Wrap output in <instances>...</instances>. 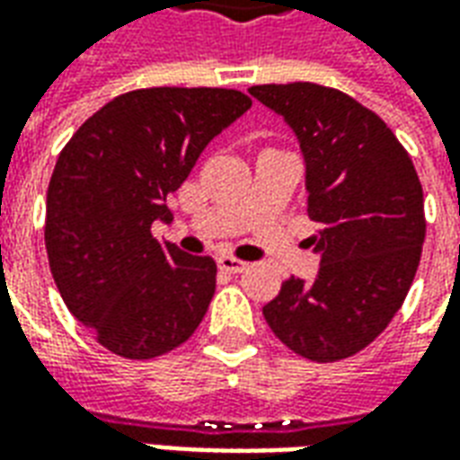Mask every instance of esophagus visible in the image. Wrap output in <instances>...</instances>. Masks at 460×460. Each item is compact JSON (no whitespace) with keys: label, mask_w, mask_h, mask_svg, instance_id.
I'll return each instance as SVG.
<instances>
[{"label":"esophagus","mask_w":460,"mask_h":460,"mask_svg":"<svg viewBox=\"0 0 460 460\" xmlns=\"http://www.w3.org/2000/svg\"><path fill=\"white\" fill-rule=\"evenodd\" d=\"M217 266H219V270H226V273H241V270L249 269V263H243L239 259H231V256H219Z\"/></svg>","instance_id":"1"}]
</instances>
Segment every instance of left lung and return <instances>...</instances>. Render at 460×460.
<instances>
[{"label": "left lung", "instance_id": "8db88e82", "mask_svg": "<svg viewBox=\"0 0 460 460\" xmlns=\"http://www.w3.org/2000/svg\"><path fill=\"white\" fill-rule=\"evenodd\" d=\"M280 115L305 162V243L313 280L288 279L263 305L273 335L300 357L335 362L359 352L402 308L426 236L424 191L411 157L369 108L318 84L253 85Z\"/></svg>", "mask_w": 460, "mask_h": 460}]
</instances>
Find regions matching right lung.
Instances as JSON below:
<instances>
[{
	"label": "right lung",
	"mask_w": 460,
	"mask_h": 460,
	"mask_svg": "<svg viewBox=\"0 0 460 460\" xmlns=\"http://www.w3.org/2000/svg\"><path fill=\"white\" fill-rule=\"evenodd\" d=\"M251 108L226 88H142L118 95L75 130L46 194V251L56 288L111 352L150 359L199 328L217 263L152 239L172 224L204 147Z\"/></svg>",
	"instance_id": "1"
}]
</instances>
